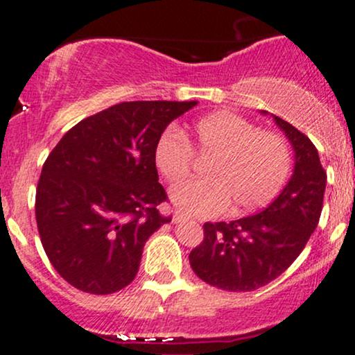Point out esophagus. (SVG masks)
Wrapping results in <instances>:
<instances>
[{
    "mask_svg": "<svg viewBox=\"0 0 355 355\" xmlns=\"http://www.w3.org/2000/svg\"><path fill=\"white\" fill-rule=\"evenodd\" d=\"M183 220H189V215L183 214V211H175L173 214V222L178 223V222H183Z\"/></svg>",
    "mask_w": 355,
    "mask_h": 355,
    "instance_id": "obj_1",
    "label": "esophagus"
}]
</instances>
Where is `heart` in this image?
<instances>
[{
  "mask_svg": "<svg viewBox=\"0 0 355 355\" xmlns=\"http://www.w3.org/2000/svg\"><path fill=\"white\" fill-rule=\"evenodd\" d=\"M197 157L209 158L207 178L173 187L172 200L178 209L195 215H234L255 211L270 203L292 172V150L287 138L270 130H259L247 118L217 112L198 120L193 141L177 130H166L155 145V166L166 182L189 177Z\"/></svg>",
  "mask_w": 355,
  "mask_h": 355,
  "instance_id": "heart-1",
  "label": "heart"
}]
</instances>
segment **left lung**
Listing matches in <instances>:
<instances>
[{
  "instance_id": "1",
  "label": "left lung",
  "mask_w": 355,
  "mask_h": 355,
  "mask_svg": "<svg viewBox=\"0 0 355 355\" xmlns=\"http://www.w3.org/2000/svg\"><path fill=\"white\" fill-rule=\"evenodd\" d=\"M295 152L294 175L266 210L232 222H207L190 266L211 287L250 292L277 279L304 250L319 223L327 173L311 138L274 115Z\"/></svg>"
}]
</instances>
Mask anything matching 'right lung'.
<instances>
[{
    "mask_svg": "<svg viewBox=\"0 0 355 355\" xmlns=\"http://www.w3.org/2000/svg\"><path fill=\"white\" fill-rule=\"evenodd\" d=\"M197 101H123L64 133L36 187L40 239L55 270L78 291L107 295L135 279L145 242L172 217L155 145Z\"/></svg>",
    "mask_w": 355,
    "mask_h": 355,
    "instance_id": "obj_1",
    "label": "right lung"
}]
</instances>
